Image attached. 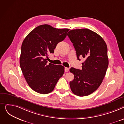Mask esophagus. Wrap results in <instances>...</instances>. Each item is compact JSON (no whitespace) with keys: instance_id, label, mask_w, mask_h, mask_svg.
Returning a JSON list of instances; mask_svg holds the SVG:
<instances>
[{"instance_id":"obj_1","label":"esophagus","mask_w":124,"mask_h":124,"mask_svg":"<svg viewBox=\"0 0 124 124\" xmlns=\"http://www.w3.org/2000/svg\"><path fill=\"white\" fill-rule=\"evenodd\" d=\"M69 70V68H66V67L64 68V71L65 72H68Z\"/></svg>"}]
</instances>
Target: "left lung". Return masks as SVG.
<instances>
[{"label": "left lung", "instance_id": "left-lung-1", "mask_svg": "<svg viewBox=\"0 0 124 124\" xmlns=\"http://www.w3.org/2000/svg\"><path fill=\"white\" fill-rule=\"evenodd\" d=\"M67 35L78 60L85 59L82 70H70L74 75L70 83L71 90L79 97L88 96L98 89L105 76L108 64L107 45L100 35L87 28L71 30Z\"/></svg>", "mask_w": 124, "mask_h": 124}]
</instances>
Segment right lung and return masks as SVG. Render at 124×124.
Returning <instances> with one entry per match:
<instances>
[{
  "label": "right lung",
  "instance_id": "right-lung-1",
  "mask_svg": "<svg viewBox=\"0 0 124 124\" xmlns=\"http://www.w3.org/2000/svg\"><path fill=\"white\" fill-rule=\"evenodd\" d=\"M70 30L58 29L48 24L35 28L23 40L21 46L20 66L28 85L41 94L52 92L64 74L62 65L47 63L59 42L66 38Z\"/></svg>",
  "mask_w": 124,
  "mask_h": 124
}]
</instances>
